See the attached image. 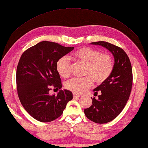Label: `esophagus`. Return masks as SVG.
Returning a JSON list of instances; mask_svg holds the SVG:
<instances>
[{"label":"esophagus","mask_w":148,"mask_h":148,"mask_svg":"<svg viewBox=\"0 0 148 148\" xmlns=\"http://www.w3.org/2000/svg\"><path fill=\"white\" fill-rule=\"evenodd\" d=\"M79 97V95L76 94V93H73V97L74 98V99H76V98H78Z\"/></svg>","instance_id":"obj_1"}]
</instances>
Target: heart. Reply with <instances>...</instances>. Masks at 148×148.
<instances>
[{
	"instance_id": "obj_1",
	"label": "heart",
	"mask_w": 148,
	"mask_h": 148,
	"mask_svg": "<svg viewBox=\"0 0 148 148\" xmlns=\"http://www.w3.org/2000/svg\"><path fill=\"white\" fill-rule=\"evenodd\" d=\"M74 58L86 64L85 75L82 78H74L65 84L67 90L76 94H81L90 88L93 79L97 84H101L109 78L113 70L111 56L108 53L90 47H82L74 51ZM56 70L62 78H67L70 74V62L66 56L60 57L55 64Z\"/></svg>"
}]
</instances>
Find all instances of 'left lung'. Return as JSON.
Listing matches in <instances>:
<instances>
[{
	"mask_svg": "<svg viewBox=\"0 0 148 148\" xmlns=\"http://www.w3.org/2000/svg\"><path fill=\"white\" fill-rule=\"evenodd\" d=\"M108 49L113 55V70L106 81L93 90L92 105L84 109L86 117L96 123L111 122L123 111L130 97L132 87V69L130 59L119 47L105 41L91 43Z\"/></svg>",
	"mask_w": 148,
	"mask_h": 148,
	"instance_id": "1",
	"label": "left lung"
}]
</instances>
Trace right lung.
<instances>
[{
  "label": "right lung",
  "instance_id": "right-lung-1",
  "mask_svg": "<svg viewBox=\"0 0 148 148\" xmlns=\"http://www.w3.org/2000/svg\"><path fill=\"white\" fill-rule=\"evenodd\" d=\"M74 49L44 41L27 49L21 56L16 70L18 95L25 111L37 121L48 123L57 119L73 98L67 90H60L57 95H49V91L52 88L61 89L56 62Z\"/></svg>",
  "mask_w": 148,
  "mask_h": 148
}]
</instances>
